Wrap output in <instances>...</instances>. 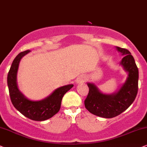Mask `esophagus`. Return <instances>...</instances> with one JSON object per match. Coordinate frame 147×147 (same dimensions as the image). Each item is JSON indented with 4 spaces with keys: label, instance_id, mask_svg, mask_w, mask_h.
I'll return each instance as SVG.
<instances>
[{
    "label": "esophagus",
    "instance_id": "34e87169",
    "mask_svg": "<svg viewBox=\"0 0 147 147\" xmlns=\"http://www.w3.org/2000/svg\"><path fill=\"white\" fill-rule=\"evenodd\" d=\"M85 81V78L83 76H81V77H79L77 79V83H81L84 82Z\"/></svg>",
    "mask_w": 147,
    "mask_h": 147
}]
</instances>
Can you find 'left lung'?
I'll return each instance as SVG.
<instances>
[{
	"mask_svg": "<svg viewBox=\"0 0 147 147\" xmlns=\"http://www.w3.org/2000/svg\"><path fill=\"white\" fill-rule=\"evenodd\" d=\"M124 55L119 65L127 72V77L117 92L107 94L101 92L95 84L87 83L89 93L85 107L92 114L103 118H113L129 108L136 97L138 89V69L134 58L127 49L116 47Z\"/></svg>",
	"mask_w": 147,
	"mask_h": 147,
	"instance_id": "obj_1",
	"label": "left lung"
}]
</instances>
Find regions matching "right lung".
Here are the masks:
<instances>
[{
  "instance_id": "right-lung-1",
  "label": "right lung",
  "mask_w": 147,
  "mask_h": 147,
  "mask_svg": "<svg viewBox=\"0 0 147 147\" xmlns=\"http://www.w3.org/2000/svg\"><path fill=\"white\" fill-rule=\"evenodd\" d=\"M29 52H30V50L21 52L13 61L7 75V85L11 100L17 110L27 118L42 121L52 117L58 113L60 109L63 96L73 87V85L69 84L59 87L47 98L38 101H34L27 98L18 88L17 74L20 60Z\"/></svg>"
}]
</instances>
